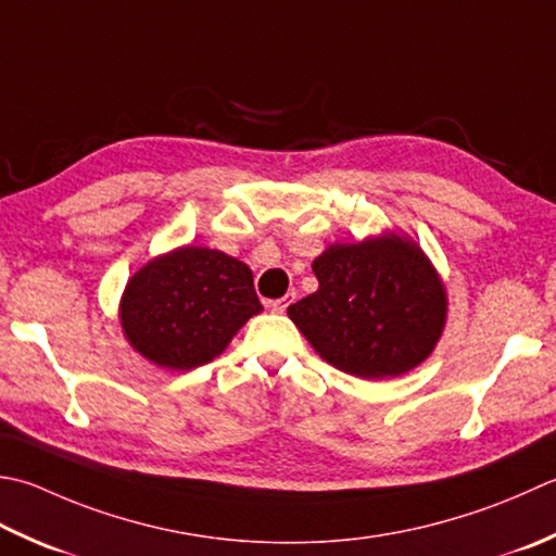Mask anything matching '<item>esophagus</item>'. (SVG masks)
Listing matches in <instances>:
<instances>
[{
	"instance_id": "obj_1",
	"label": "esophagus",
	"mask_w": 556,
	"mask_h": 556,
	"mask_svg": "<svg viewBox=\"0 0 556 556\" xmlns=\"http://www.w3.org/2000/svg\"><path fill=\"white\" fill-rule=\"evenodd\" d=\"M293 299H296V293H287L285 299H277V301H267V308L271 311V313H285L291 303H293Z\"/></svg>"
}]
</instances>
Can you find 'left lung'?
<instances>
[{
  "instance_id": "left-lung-1",
  "label": "left lung",
  "mask_w": 556,
  "mask_h": 556,
  "mask_svg": "<svg viewBox=\"0 0 556 556\" xmlns=\"http://www.w3.org/2000/svg\"><path fill=\"white\" fill-rule=\"evenodd\" d=\"M318 291L289 318L320 358L356 378H395L427 362L448 293L421 245L400 231L332 243L313 260Z\"/></svg>"
}]
</instances>
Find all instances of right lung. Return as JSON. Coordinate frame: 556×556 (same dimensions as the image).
Returning a JSON list of instances; mask_svg holds the SVG:
<instances>
[{
    "label": "right lung",
    "instance_id": "1",
    "mask_svg": "<svg viewBox=\"0 0 556 556\" xmlns=\"http://www.w3.org/2000/svg\"><path fill=\"white\" fill-rule=\"evenodd\" d=\"M263 311L253 271L216 248L180 245L151 257L127 279L117 318L149 364L190 371L219 356Z\"/></svg>",
    "mask_w": 556,
    "mask_h": 556
}]
</instances>
